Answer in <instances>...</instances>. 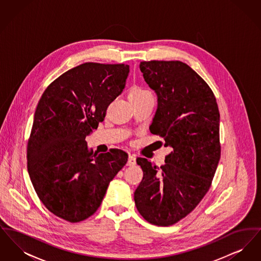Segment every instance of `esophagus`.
Instances as JSON below:
<instances>
[{
  "label": "esophagus",
  "mask_w": 261,
  "mask_h": 261,
  "mask_svg": "<svg viewBox=\"0 0 261 261\" xmlns=\"http://www.w3.org/2000/svg\"><path fill=\"white\" fill-rule=\"evenodd\" d=\"M136 164V156L134 154H130L128 158V162H127V166H132Z\"/></svg>",
  "instance_id": "1"
}]
</instances>
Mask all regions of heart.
<instances>
[{"mask_svg":"<svg viewBox=\"0 0 261 261\" xmlns=\"http://www.w3.org/2000/svg\"><path fill=\"white\" fill-rule=\"evenodd\" d=\"M147 96H151L150 93L147 89L141 87V86H134L131 89L129 98H142V97H147Z\"/></svg>","mask_w":261,"mask_h":261,"instance_id":"heart-1","label":"heart"}]
</instances>
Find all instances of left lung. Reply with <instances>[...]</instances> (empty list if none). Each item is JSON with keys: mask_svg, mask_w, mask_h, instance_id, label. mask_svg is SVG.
Returning a JSON list of instances; mask_svg holds the SVG:
<instances>
[{"mask_svg": "<svg viewBox=\"0 0 261 261\" xmlns=\"http://www.w3.org/2000/svg\"><path fill=\"white\" fill-rule=\"evenodd\" d=\"M140 70L158 96L149 130L172 151L161 169L137 159L144 176L134 199L148 222L170 226L194 211L211 188L221 152L220 114L210 86L186 63L142 62Z\"/></svg>", "mask_w": 261, "mask_h": 261, "instance_id": "8db88e82", "label": "left lung"}]
</instances>
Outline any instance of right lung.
Segmentation results:
<instances>
[{
    "label": "right lung",
    "instance_id": "right-lung-1",
    "mask_svg": "<svg viewBox=\"0 0 261 261\" xmlns=\"http://www.w3.org/2000/svg\"><path fill=\"white\" fill-rule=\"evenodd\" d=\"M128 73V64L86 62L57 78L38 102L27 144L28 173L43 204L68 222L97 211L127 162L121 149L94 154L85 138L103 121Z\"/></svg>",
    "mask_w": 261,
    "mask_h": 261
}]
</instances>
